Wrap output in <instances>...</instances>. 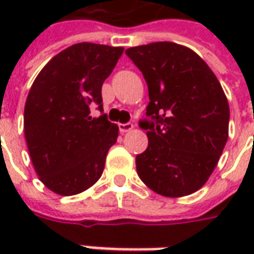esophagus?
<instances>
[{
  "instance_id": "obj_1",
  "label": "esophagus",
  "mask_w": 254,
  "mask_h": 254,
  "mask_svg": "<svg viewBox=\"0 0 254 254\" xmlns=\"http://www.w3.org/2000/svg\"><path fill=\"white\" fill-rule=\"evenodd\" d=\"M118 127H120V132L121 133H127L130 132V130H133V124H130V122H127V124H120L118 125Z\"/></svg>"
}]
</instances>
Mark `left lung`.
<instances>
[{
	"label": "left lung",
	"instance_id": "1",
	"mask_svg": "<svg viewBox=\"0 0 254 254\" xmlns=\"http://www.w3.org/2000/svg\"><path fill=\"white\" fill-rule=\"evenodd\" d=\"M148 85L140 127L148 147L136 156L140 180L158 194H191L208 181L229 138L230 107L211 67L189 47L155 42L127 49Z\"/></svg>",
	"mask_w": 254,
	"mask_h": 254
}]
</instances>
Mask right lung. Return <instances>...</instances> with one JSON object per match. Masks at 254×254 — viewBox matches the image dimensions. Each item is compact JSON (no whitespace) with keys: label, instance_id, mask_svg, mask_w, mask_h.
Segmentation results:
<instances>
[{"label":"right lung","instance_id":"obj_1","mask_svg":"<svg viewBox=\"0 0 254 254\" xmlns=\"http://www.w3.org/2000/svg\"><path fill=\"white\" fill-rule=\"evenodd\" d=\"M124 47L76 43L58 53L32 83L24 107V136L32 165L43 185L73 196L98 181L118 127L103 111L102 85Z\"/></svg>","mask_w":254,"mask_h":254}]
</instances>
